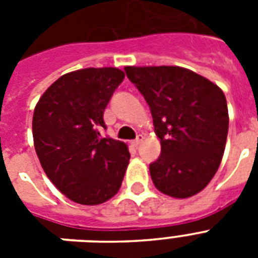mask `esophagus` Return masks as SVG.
Returning <instances> with one entry per match:
<instances>
[{"mask_svg": "<svg viewBox=\"0 0 258 258\" xmlns=\"http://www.w3.org/2000/svg\"><path fill=\"white\" fill-rule=\"evenodd\" d=\"M142 139H143V137H142V135H138V137H137V139H134V141L131 142V145H133L134 147H138V146L141 145Z\"/></svg>", "mask_w": 258, "mask_h": 258, "instance_id": "34e87169", "label": "esophagus"}]
</instances>
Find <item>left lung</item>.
Masks as SVG:
<instances>
[{"instance_id":"1","label":"left lung","mask_w":258,"mask_h":258,"mask_svg":"<svg viewBox=\"0 0 258 258\" xmlns=\"http://www.w3.org/2000/svg\"><path fill=\"white\" fill-rule=\"evenodd\" d=\"M143 95L161 139L150 165L155 187L188 198L204 190L220 167L229 130L226 97L204 76L180 67H125Z\"/></svg>"}]
</instances>
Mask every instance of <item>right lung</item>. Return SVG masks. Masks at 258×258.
Returning <instances> with one entry per match:
<instances>
[{
    "instance_id": "right-lung-1",
    "label": "right lung",
    "mask_w": 258,
    "mask_h": 258,
    "mask_svg": "<svg viewBox=\"0 0 258 258\" xmlns=\"http://www.w3.org/2000/svg\"><path fill=\"white\" fill-rule=\"evenodd\" d=\"M124 79L117 68H86L62 75L40 97L33 141L52 183L76 204L99 205L120 188L130 153L123 142L100 138L103 113Z\"/></svg>"
}]
</instances>
